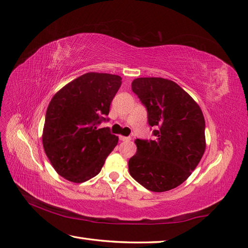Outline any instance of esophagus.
Wrapping results in <instances>:
<instances>
[{
    "label": "esophagus",
    "instance_id": "esophagus-1",
    "mask_svg": "<svg viewBox=\"0 0 248 248\" xmlns=\"http://www.w3.org/2000/svg\"><path fill=\"white\" fill-rule=\"evenodd\" d=\"M131 139L129 138V136H123V135H120L119 136V140H121V141H127V140H130Z\"/></svg>",
    "mask_w": 248,
    "mask_h": 248
}]
</instances>
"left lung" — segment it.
<instances>
[{
    "mask_svg": "<svg viewBox=\"0 0 248 248\" xmlns=\"http://www.w3.org/2000/svg\"><path fill=\"white\" fill-rule=\"evenodd\" d=\"M132 92L147 109L155 139L135 140L130 175L149 191H170L191 176L203 155L202 112L186 92L166 78H138Z\"/></svg>",
    "mask_w": 248,
    "mask_h": 248,
    "instance_id": "1",
    "label": "left lung"
}]
</instances>
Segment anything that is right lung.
<instances>
[{"instance_id": "add662e5", "label": "right lung", "mask_w": 248, "mask_h": 248, "mask_svg": "<svg viewBox=\"0 0 248 248\" xmlns=\"http://www.w3.org/2000/svg\"><path fill=\"white\" fill-rule=\"evenodd\" d=\"M121 85V78L88 72L57 92L46 108L43 144L60 176L85 182L101 171L105 159L118 143L109 128V105Z\"/></svg>"}]
</instances>
